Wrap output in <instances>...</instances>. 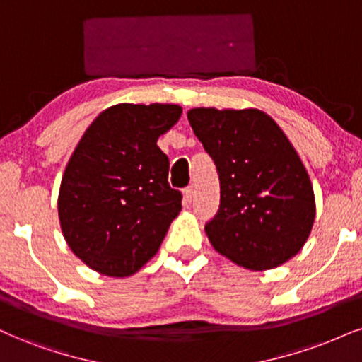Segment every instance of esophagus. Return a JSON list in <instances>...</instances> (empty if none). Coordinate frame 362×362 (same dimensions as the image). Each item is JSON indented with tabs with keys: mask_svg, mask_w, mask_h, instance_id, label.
<instances>
[{
	"mask_svg": "<svg viewBox=\"0 0 362 362\" xmlns=\"http://www.w3.org/2000/svg\"><path fill=\"white\" fill-rule=\"evenodd\" d=\"M193 196H194V191L191 186H188V188L182 191V203H185V206H189L191 202H193Z\"/></svg>",
	"mask_w": 362,
	"mask_h": 362,
	"instance_id": "34e87169",
	"label": "esophagus"
}]
</instances>
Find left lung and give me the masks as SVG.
Wrapping results in <instances>:
<instances>
[{
  "mask_svg": "<svg viewBox=\"0 0 362 362\" xmlns=\"http://www.w3.org/2000/svg\"><path fill=\"white\" fill-rule=\"evenodd\" d=\"M188 120L220 176L209 243L243 269L263 272L296 257L309 238L315 196L297 151L258 109L196 107Z\"/></svg>",
  "mask_w": 362,
  "mask_h": 362,
  "instance_id": "obj_1",
  "label": "left lung"
}]
</instances>
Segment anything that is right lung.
<instances>
[{
    "label": "right lung",
    "instance_id": "right-lung-1",
    "mask_svg": "<svg viewBox=\"0 0 362 362\" xmlns=\"http://www.w3.org/2000/svg\"><path fill=\"white\" fill-rule=\"evenodd\" d=\"M181 112L176 104H117L83 132L62 177L58 218L88 269L131 276L158 253L181 211L158 139Z\"/></svg>",
    "mask_w": 362,
    "mask_h": 362
}]
</instances>
